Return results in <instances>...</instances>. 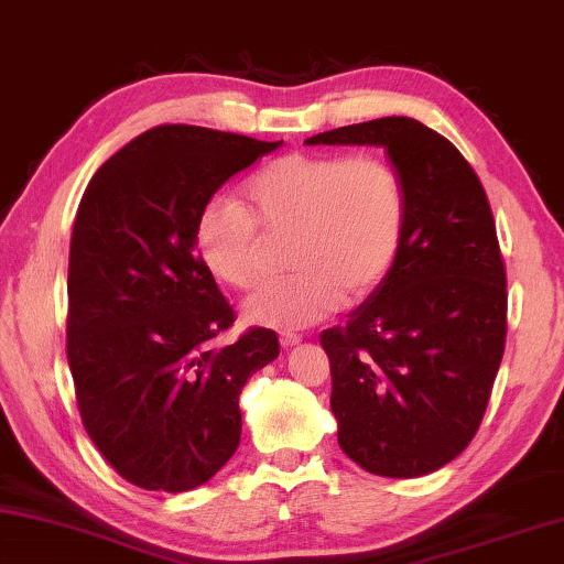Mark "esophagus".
Listing matches in <instances>:
<instances>
[{
	"label": "esophagus",
	"instance_id": "1",
	"mask_svg": "<svg viewBox=\"0 0 564 564\" xmlns=\"http://www.w3.org/2000/svg\"><path fill=\"white\" fill-rule=\"evenodd\" d=\"M300 341H302L300 334H292V332H284V334H280V344H282L284 349H292V347H297Z\"/></svg>",
	"mask_w": 564,
	"mask_h": 564
}]
</instances>
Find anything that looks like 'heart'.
<instances>
[{"label":"heart","mask_w":564,"mask_h":564,"mask_svg":"<svg viewBox=\"0 0 564 564\" xmlns=\"http://www.w3.org/2000/svg\"><path fill=\"white\" fill-rule=\"evenodd\" d=\"M247 210L213 197L195 220L203 264L227 288L250 290L262 274L264 237L292 235L284 280L245 300V319L302 329L339 304L367 300L397 264L409 195L397 167L379 155L292 151L245 183Z\"/></svg>","instance_id":"b5f03b06"}]
</instances>
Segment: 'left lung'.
<instances>
[{
	"mask_svg": "<svg viewBox=\"0 0 564 564\" xmlns=\"http://www.w3.org/2000/svg\"><path fill=\"white\" fill-rule=\"evenodd\" d=\"M307 143L383 145L406 185V237L391 274L319 341L341 451L373 476H426L478 433L506 351L508 280L488 195L448 138L406 116Z\"/></svg>",
	"mask_w": 564,
	"mask_h": 564,
	"instance_id": "1",
	"label": "left lung"
}]
</instances>
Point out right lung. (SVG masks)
Here are the masks:
<instances>
[{
	"instance_id": "1",
	"label": "right lung",
	"mask_w": 564,
	"mask_h": 564,
	"mask_svg": "<svg viewBox=\"0 0 564 564\" xmlns=\"http://www.w3.org/2000/svg\"><path fill=\"white\" fill-rule=\"evenodd\" d=\"M280 143L155 126L108 158L78 203L66 357L86 433L138 488L210 480L240 446L245 381L280 354L264 327L215 347L235 310L195 247L217 187Z\"/></svg>"
}]
</instances>
